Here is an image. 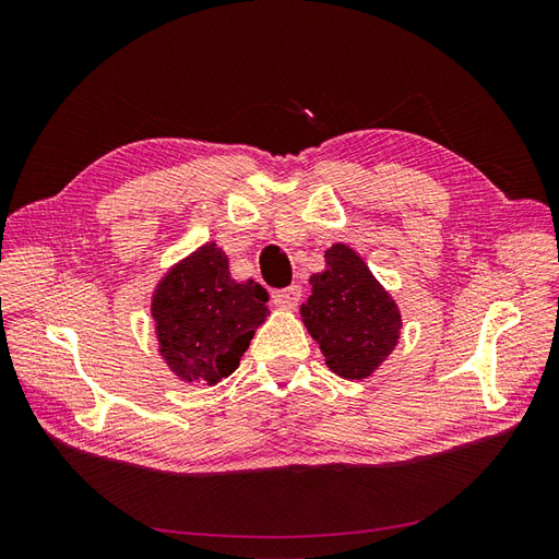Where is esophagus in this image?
<instances>
[{"label": "esophagus", "instance_id": "1", "mask_svg": "<svg viewBox=\"0 0 559 559\" xmlns=\"http://www.w3.org/2000/svg\"><path fill=\"white\" fill-rule=\"evenodd\" d=\"M273 298H275V306H280L284 310H294L302 298V289H300V286H289V289L275 292Z\"/></svg>", "mask_w": 559, "mask_h": 559}]
</instances>
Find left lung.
Instances as JSON below:
<instances>
[{
    "instance_id": "1",
    "label": "left lung",
    "mask_w": 559,
    "mask_h": 559,
    "mask_svg": "<svg viewBox=\"0 0 559 559\" xmlns=\"http://www.w3.org/2000/svg\"><path fill=\"white\" fill-rule=\"evenodd\" d=\"M324 259V273L310 277L312 296L300 319L335 376L366 380L399 345L401 310L352 247L335 242Z\"/></svg>"
}]
</instances>
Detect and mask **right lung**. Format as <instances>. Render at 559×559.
I'll return each mask as SVG.
<instances>
[{
	"instance_id": "obj_1",
	"label": "right lung",
	"mask_w": 559,
	"mask_h": 559,
	"mask_svg": "<svg viewBox=\"0 0 559 559\" xmlns=\"http://www.w3.org/2000/svg\"><path fill=\"white\" fill-rule=\"evenodd\" d=\"M259 282L230 277L226 251L205 242L175 263L151 296L158 354L186 384L214 386L247 352L270 310Z\"/></svg>"
}]
</instances>
